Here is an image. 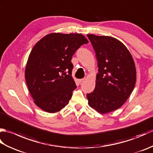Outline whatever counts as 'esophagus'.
<instances>
[{
	"mask_svg": "<svg viewBox=\"0 0 153 153\" xmlns=\"http://www.w3.org/2000/svg\"><path fill=\"white\" fill-rule=\"evenodd\" d=\"M78 81H79V83H82V82H84V81H85V79H80Z\"/></svg>",
	"mask_w": 153,
	"mask_h": 153,
	"instance_id": "esophagus-1",
	"label": "esophagus"
}]
</instances>
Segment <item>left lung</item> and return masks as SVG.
Listing matches in <instances>:
<instances>
[{
  "label": "left lung",
  "instance_id": "obj_1",
  "mask_svg": "<svg viewBox=\"0 0 153 153\" xmlns=\"http://www.w3.org/2000/svg\"><path fill=\"white\" fill-rule=\"evenodd\" d=\"M87 36L95 49L99 68L95 88L87 98L91 108L107 114L120 108L134 90L135 62L128 48L117 39L93 34Z\"/></svg>",
  "mask_w": 153,
  "mask_h": 153
}]
</instances>
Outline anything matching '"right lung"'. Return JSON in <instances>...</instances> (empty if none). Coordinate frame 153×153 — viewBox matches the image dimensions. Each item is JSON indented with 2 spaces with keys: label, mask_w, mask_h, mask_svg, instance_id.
<instances>
[{
  "label": "right lung",
  "mask_w": 153,
  "mask_h": 153,
  "mask_svg": "<svg viewBox=\"0 0 153 153\" xmlns=\"http://www.w3.org/2000/svg\"><path fill=\"white\" fill-rule=\"evenodd\" d=\"M88 43L82 34L52 33L34 45L25 66V78L39 108L55 113L69 103L77 87L71 76V58L81 45Z\"/></svg>",
  "instance_id": "1"
}]
</instances>
